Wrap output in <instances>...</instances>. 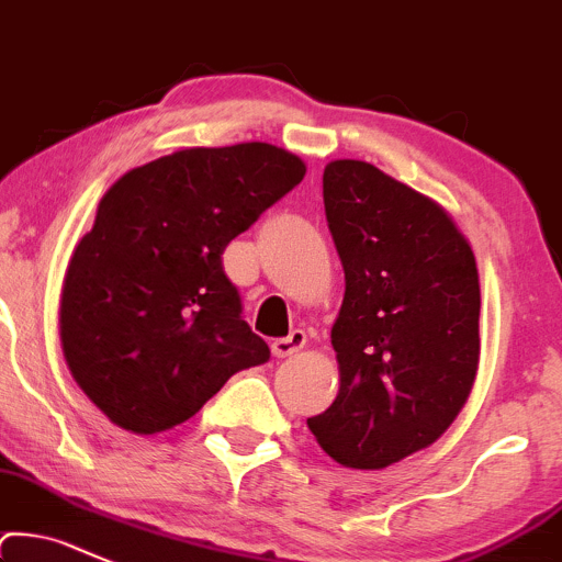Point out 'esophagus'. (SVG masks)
Masks as SVG:
<instances>
[{"mask_svg": "<svg viewBox=\"0 0 562 562\" xmlns=\"http://www.w3.org/2000/svg\"><path fill=\"white\" fill-rule=\"evenodd\" d=\"M307 342V335L303 329H292L286 337H279V340L270 342V348H273V356H279V359H286V356L297 353L300 348H303Z\"/></svg>", "mask_w": 562, "mask_h": 562, "instance_id": "esophagus-1", "label": "esophagus"}]
</instances>
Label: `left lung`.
I'll use <instances>...</instances> for the list:
<instances>
[{
  "label": "left lung",
  "mask_w": 562,
  "mask_h": 562,
  "mask_svg": "<svg viewBox=\"0 0 562 562\" xmlns=\"http://www.w3.org/2000/svg\"><path fill=\"white\" fill-rule=\"evenodd\" d=\"M324 211L346 270L331 327L340 391L307 426L342 467L385 469L437 442L469 400L474 251L439 203L364 160L324 168Z\"/></svg>",
  "instance_id": "1"
}]
</instances>
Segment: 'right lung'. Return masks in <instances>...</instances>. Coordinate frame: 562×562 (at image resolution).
<instances>
[{"instance_id":"1","label":"right lung","mask_w":562,"mask_h":562,"mask_svg":"<svg viewBox=\"0 0 562 562\" xmlns=\"http://www.w3.org/2000/svg\"><path fill=\"white\" fill-rule=\"evenodd\" d=\"M303 177L297 155L249 142L179 149L106 190L66 268L58 324L71 378L114 426L184 424L270 359L222 255Z\"/></svg>"}]
</instances>
